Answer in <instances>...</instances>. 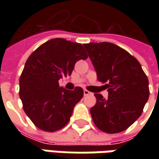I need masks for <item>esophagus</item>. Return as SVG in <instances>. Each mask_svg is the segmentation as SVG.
I'll use <instances>...</instances> for the list:
<instances>
[{
	"instance_id": "obj_1",
	"label": "esophagus",
	"mask_w": 159,
	"mask_h": 159,
	"mask_svg": "<svg viewBox=\"0 0 159 159\" xmlns=\"http://www.w3.org/2000/svg\"><path fill=\"white\" fill-rule=\"evenodd\" d=\"M84 95H91V93L89 92V90H87V89H84Z\"/></svg>"
}]
</instances>
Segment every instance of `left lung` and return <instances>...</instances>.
Wrapping results in <instances>:
<instances>
[{
  "label": "left lung",
  "mask_w": 159,
  "mask_h": 159,
  "mask_svg": "<svg viewBox=\"0 0 159 159\" xmlns=\"http://www.w3.org/2000/svg\"><path fill=\"white\" fill-rule=\"evenodd\" d=\"M109 96L95 94L90 109L92 119L101 131L117 134L127 129L142 115L150 95L149 80L138 60L110 42L84 44Z\"/></svg>",
  "instance_id": "8db88e82"
}]
</instances>
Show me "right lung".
<instances>
[{
    "instance_id": "add662e5",
    "label": "right lung",
    "mask_w": 159,
    "mask_h": 159,
    "mask_svg": "<svg viewBox=\"0 0 159 159\" xmlns=\"http://www.w3.org/2000/svg\"><path fill=\"white\" fill-rule=\"evenodd\" d=\"M83 45L62 38L48 40L30 55L19 79L23 109L35 126L55 132L67 125L83 89L60 88L58 80L70 76L77 61L87 59Z\"/></svg>"
}]
</instances>
